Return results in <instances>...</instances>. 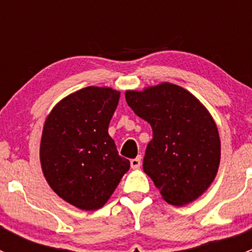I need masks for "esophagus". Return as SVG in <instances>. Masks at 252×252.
Segmentation results:
<instances>
[{
	"label": "esophagus",
	"instance_id": "1",
	"mask_svg": "<svg viewBox=\"0 0 252 252\" xmlns=\"http://www.w3.org/2000/svg\"><path fill=\"white\" fill-rule=\"evenodd\" d=\"M141 164V157H136V158H133L130 161L131 168H139Z\"/></svg>",
	"mask_w": 252,
	"mask_h": 252
}]
</instances>
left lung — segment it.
Listing matches in <instances>:
<instances>
[{
  "label": "left lung",
  "mask_w": 252,
  "mask_h": 252,
  "mask_svg": "<svg viewBox=\"0 0 252 252\" xmlns=\"http://www.w3.org/2000/svg\"><path fill=\"white\" fill-rule=\"evenodd\" d=\"M126 100L152 128L145 173L169 204L194 201L210 187L220 166V135L211 114L189 91L169 83L141 93L126 91Z\"/></svg>",
  "instance_id": "obj_1"
}]
</instances>
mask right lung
<instances>
[{"instance_id": "obj_1", "label": "right lung", "mask_w": 252, "mask_h": 252, "mask_svg": "<svg viewBox=\"0 0 252 252\" xmlns=\"http://www.w3.org/2000/svg\"><path fill=\"white\" fill-rule=\"evenodd\" d=\"M118 101V91L89 86L63 98L45 122L42 172L58 196L81 210L102 207L130 168L108 135Z\"/></svg>"}]
</instances>
